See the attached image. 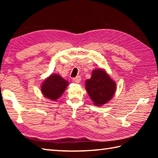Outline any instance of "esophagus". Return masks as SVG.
<instances>
[{
    "mask_svg": "<svg viewBox=\"0 0 158 158\" xmlns=\"http://www.w3.org/2000/svg\"><path fill=\"white\" fill-rule=\"evenodd\" d=\"M74 81H75L76 83H79L80 81H81V77L80 76H77L75 78H73Z\"/></svg>",
    "mask_w": 158,
    "mask_h": 158,
    "instance_id": "esophagus-1",
    "label": "esophagus"
}]
</instances>
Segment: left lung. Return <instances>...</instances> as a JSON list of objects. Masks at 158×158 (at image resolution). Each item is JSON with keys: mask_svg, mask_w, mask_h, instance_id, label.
I'll use <instances>...</instances> for the list:
<instances>
[{"mask_svg": "<svg viewBox=\"0 0 158 158\" xmlns=\"http://www.w3.org/2000/svg\"><path fill=\"white\" fill-rule=\"evenodd\" d=\"M85 89L94 104L101 106L113 98L116 84L105 70L96 69L92 71L91 78L85 81Z\"/></svg>", "mask_w": 158, "mask_h": 158, "instance_id": "1", "label": "left lung"}]
</instances>
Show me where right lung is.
<instances>
[{"label":"right lung","mask_w":158,"mask_h":158,"mask_svg":"<svg viewBox=\"0 0 158 158\" xmlns=\"http://www.w3.org/2000/svg\"><path fill=\"white\" fill-rule=\"evenodd\" d=\"M69 82L58 74H53L47 78L41 86V92L47 98L56 100L64 92Z\"/></svg>","instance_id":"add662e5"}]
</instances>
